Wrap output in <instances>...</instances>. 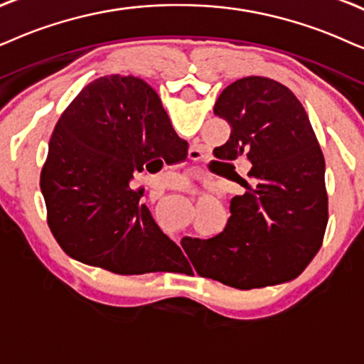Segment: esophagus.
Masks as SVG:
<instances>
[{"label": "esophagus", "mask_w": 364, "mask_h": 364, "mask_svg": "<svg viewBox=\"0 0 364 364\" xmlns=\"http://www.w3.org/2000/svg\"><path fill=\"white\" fill-rule=\"evenodd\" d=\"M190 159L191 161H198V159H200V153H198L196 149H191L190 151Z\"/></svg>", "instance_id": "obj_1"}]
</instances>
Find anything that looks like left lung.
<instances>
[{"label": "left lung", "mask_w": 364, "mask_h": 364, "mask_svg": "<svg viewBox=\"0 0 364 364\" xmlns=\"http://www.w3.org/2000/svg\"><path fill=\"white\" fill-rule=\"evenodd\" d=\"M213 112L232 129L215 156L250 161L252 186L242 178L248 191L232 198L222 233L183 238L188 259L201 277L240 291L296 279L328 225L326 163L309 117L287 87L267 77L230 84Z\"/></svg>", "instance_id": "left-lung-1"}]
</instances>
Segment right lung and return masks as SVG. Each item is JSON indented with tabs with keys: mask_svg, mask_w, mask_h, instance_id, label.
Instances as JSON below:
<instances>
[{
	"mask_svg": "<svg viewBox=\"0 0 364 364\" xmlns=\"http://www.w3.org/2000/svg\"><path fill=\"white\" fill-rule=\"evenodd\" d=\"M188 144L142 79L90 82L63 110L40 174L48 227L73 259L121 275L183 272L181 248L154 222L136 171Z\"/></svg>",
	"mask_w": 364,
	"mask_h": 364,
	"instance_id": "obj_1",
	"label": "right lung"
}]
</instances>
